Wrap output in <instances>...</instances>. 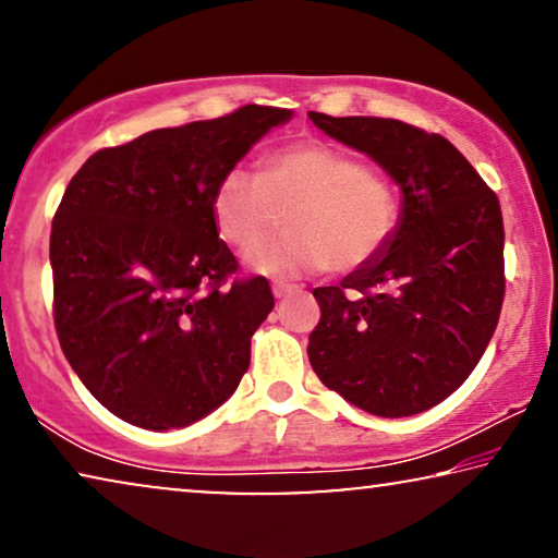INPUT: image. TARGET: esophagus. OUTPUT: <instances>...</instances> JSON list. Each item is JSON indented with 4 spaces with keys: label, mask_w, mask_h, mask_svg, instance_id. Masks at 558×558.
Segmentation results:
<instances>
[{
    "label": "esophagus",
    "mask_w": 558,
    "mask_h": 558,
    "mask_svg": "<svg viewBox=\"0 0 558 558\" xmlns=\"http://www.w3.org/2000/svg\"><path fill=\"white\" fill-rule=\"evenodd\" d=\"M300 289L302 287L287 284V281H274V284H271V292H274V296H277V300H284V296H289V294H296Z\"/></svg>",
    "instance_id": "obj_1"
}]
</instances>
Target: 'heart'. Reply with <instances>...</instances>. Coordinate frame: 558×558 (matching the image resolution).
<instances>
[{"label":"heart","mask_w":558,"mask_h":558,"mask_svg":"<svg viewBox=\"0 0 558 558\" xmlns=\"http://www.w3.org/2000/svg\"><path fill=\"white\" fill-rule=\"evenodd\" d=\"M290 208V233L246 251L248 271L271 279L363 269L393 239L399 193L353 155L307 140L266 157L262 172L228 170L213 190V220L220 239L246 248Z\"/></svg>","instance_id":"heart-1"}]
</instances>
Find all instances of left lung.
I'll use <instances>...</instances> for the list:
<instances>
[{
	"label": "left lung",
	"instance_id": "1",
	"mask_svg": "<svg viewBox=\"0 0 558 558\" xmlns=\"http://www.w3.org/2000/svg\"><path fill=\"white\" fill-rule=\"evenodd\" d=\"M310 119L401 190L388 246L338 287L312 292L323 315L310 363L330 391L368 414H422L468 380L498 325L500 203L445 136L396 119Z\"/></svg>",
	"mask_w": 558,
	"mask_h": 558
}]
</instances>
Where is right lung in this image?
I'll return each instance as SVG.
<instances>
[{"label": "right lung", "mask_w": 558, "mask_h": 558, "mask_svg": "<svg viewBox=\"0 0 558 558\" xmlns=\"http://www.w3.org/2000/svg\"><path fill=\"white\" fill-rule=\"evenodd\" d=\"M289 109L243 106L86 159L52 218L60 348L113 416L151 432L208 416L239 388L274 310L218 239L213 190Z\"/></svg>", "instance_id": "add662e5"}]
</instances>
